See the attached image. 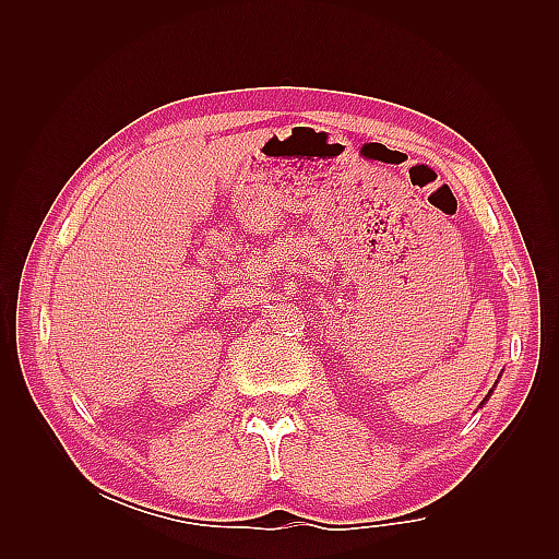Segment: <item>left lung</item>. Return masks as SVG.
<instances>
[{
  "label": "left lung",
  "instance_id": "obj_1",
  "mask_svg": "<svg viewBox=\"0 0 559 559\" xmlns=\"http://www.w3.org/2000/svg\"><path fill=\"white\" fill-rule=\"evenodd\" d=\"M495 386H497V382H495ZM489 396H492V389H489V392H487V396L483 399V403H480V408H483V405L489 401Z\"/></svg>",
  "mask_w": 559,
  "mask_h": 559
}]
</instances>
